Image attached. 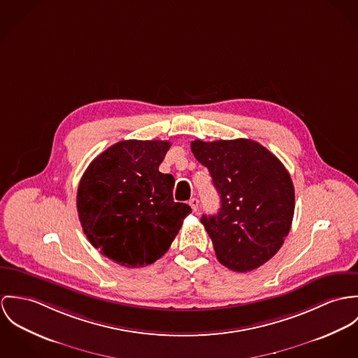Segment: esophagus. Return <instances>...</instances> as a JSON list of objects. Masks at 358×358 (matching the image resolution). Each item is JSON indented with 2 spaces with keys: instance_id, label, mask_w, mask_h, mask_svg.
<instances>
[{
  "instance_id": "esophagus-1",
  "label": "esophagus",
  "mask_w": 358,
  "mask_h": 358,
  "mask_svg": "<svg viewBox=\"0 0 358 358\" xmlns=\"http://www.w3.org/2000/svg\"><path fill=\"white\" fill-rule=\"evenodd\" d=\"M189 206L194 211H198L199 210V200L196 198H192L189 200Z\"/></svg>"
}]
</instances>
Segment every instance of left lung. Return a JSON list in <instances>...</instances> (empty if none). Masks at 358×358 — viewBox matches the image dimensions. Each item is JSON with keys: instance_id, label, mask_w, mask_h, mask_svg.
<instances>
[{"instance_id": "obj_1", "label": "left lung", "mask_w": 358, "mask_h": 358, "mask_svg": "<svg viewBox=\"0 0 358 358\" xmlns=\"http://www.w3.org/2000/svg\"><path fill=\"white\" fill-rule=\"evenodd\" d=\"M221 199L215 215H203L217 259L231 271L248 272L268 262L287 238L295 192L284 164L257 141L191 143Z\"/></svg>"}]
</instances>
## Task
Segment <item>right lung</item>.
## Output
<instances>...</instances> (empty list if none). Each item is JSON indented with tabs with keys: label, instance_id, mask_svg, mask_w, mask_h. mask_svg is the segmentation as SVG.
I'll return each instance as SVG.
<instances>
[{
	"label": "right lung",
	"instance_id": "obj_1",
	"mask_svg": "<svg viewBox=\"0 0 358 358\" xmlns=\"http://www.w3.org/2000/svg\"><path fill=\"white\" fill-rule=\"evenodd\" d=\"M170 141H120L83 173L77 210L92 245L124 268L154 264L192 211L173 199L174 177L159 171Z\"/></svg>",
	"mask_w": 358,
	"mask_h": 358
}]
</instances>
